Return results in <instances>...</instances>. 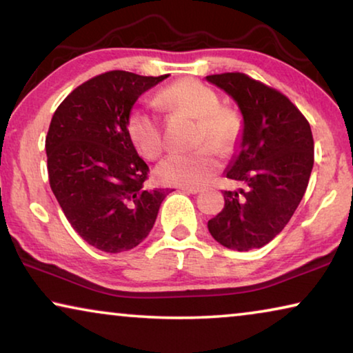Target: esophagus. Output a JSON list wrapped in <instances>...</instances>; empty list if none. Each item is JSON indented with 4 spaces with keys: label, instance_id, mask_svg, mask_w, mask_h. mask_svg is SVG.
I'll return each instance as SVG.
<instances>
[{
    "label": "esophagus",
    "instance_id": "esophagus-1",
    "mask_svg": "<svg viewBox=\"0 0 353 353\" xmlns=\"http://www.w3.org/2000/svg\"><path fill=\"white\" fill-rule=\"evenodd\" d=\"M183 193H187V194H198V193H201V188H198V187H194V188H188V187H182L181 188Z\"/></svg>",
    "mask_w": 353,
    "mask_h": 353
}]
</instances>
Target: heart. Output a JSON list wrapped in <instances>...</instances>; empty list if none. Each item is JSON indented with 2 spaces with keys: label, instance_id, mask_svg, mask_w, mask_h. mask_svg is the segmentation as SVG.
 Returning a JSON list of instances; mask_svg holds the SVG:
<instances>
[{
  "label": "heart",
  "instance_id": "1",
  "mask_svg": "<svg viewBox=\"0 0 353 353\" xmlns=\"http://www.w3.org/2000/svg\"><path fill=\"white\" fill-rule=\"evenodd\" d=\"M157 103L198 118L191 152L171 154L157 166V177L166 185L201 187L219 170V154L229 155L240 145L243 121L235 110L221 105L219 94L193 77L176 81L157 94ZM126 134L137 152L148 160L160 157L165 141L160 119L154 112L134 109L126 119Z\"/></svg>",
  "mask_w": 353,
  "mask_h": 353
}]
</instances>
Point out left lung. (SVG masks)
I'll list each match as a JSON object with an SVG mask.
<instances>
[{"mask_svg": "<svg viewBox=\"0 0 353 353\" xmlns=\"http://www.w3.org/2000/svg\"><path fill=\"white\" fill-rule=\"evenodd\" d=\"M234 98L244 118L240 152L227 179L243 188L224 190V208L208 232L234 250L265 246L288 224L305 194L314 162L310 123L288 97L244 73L207 76Z\"/></svg>", "mask_w": 353, "mask_h": 353, "instance_id": "left-lung-1", "label": "left lung"}]
</instances>
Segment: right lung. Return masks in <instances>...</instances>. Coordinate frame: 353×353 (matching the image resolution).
Returning a JSON list of instances; mask_svg holds the SVG:
<instances>
[{
    "mask_svg": "<svg viewBox=\"0 0 353 353\" xmlns=\"http://www.w3.org/2000/svg\"><path fill=\"white\" fill-rule=\"evenodd\" d=\"M166 77L107 71L76 87L52 115L50 187L76 234L103 252L139 246L168 194L146 188L149 168L126 134L135 101Z\"/></svg>",
    "mask_w": 353,
    "mask_h": 353,
    "instance_id": "add662e5",
    "label": "right lung"
}]
</instances>
